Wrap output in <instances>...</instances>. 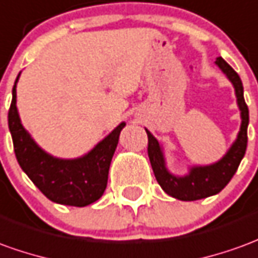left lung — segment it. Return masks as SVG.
Here are the masks:
<instances>
[{
    "instance_id": "obj_1",
    "label": "left lung",
    "mask_w": 258,
    "mask_h": 258,
    "mask_svg": "<svg viewBox=\"0 0 258 258\" xmlns=\"http://www.w3.org/2000/svg\"><path fill=\"white\" fill-rule=\"evenodd\" d=\"M215 62L235 86L237 104L242 114V125L237 140L222 159L210 166L192 167L191 172L187 176L176 177L167 172L165 167V160L159 142L156 141V138L148 130H145L148 135V156L151 160L155 177L163 188V191L181 201H196L218 194L233 177L247 148L248 107L243 96V84L240 77L222 57H218Z\"/></svg>"
}]
</instances>
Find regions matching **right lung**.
Masks as SVG:
<instances>
[{"label": "right lung", "mask_w": 258, "mask_h": 258, "mask_svg": "<svg viewBox=\"0 0 258 258\" xmlns=\"http://www.w3.org/2000/svg\"><path fill=\"white\" fill-rule=\"evenodd\" d=\"M19 78V75H18ZM8 111L14 151L19 166L35 185L53 203L73 207H86L103 196L109 167L118 135L125 123L117 125L91 152L78 159H57L46 154L23 128L16 110V82Z\"/></svg>", "instance_id": "obj_1"}]
</instances>
